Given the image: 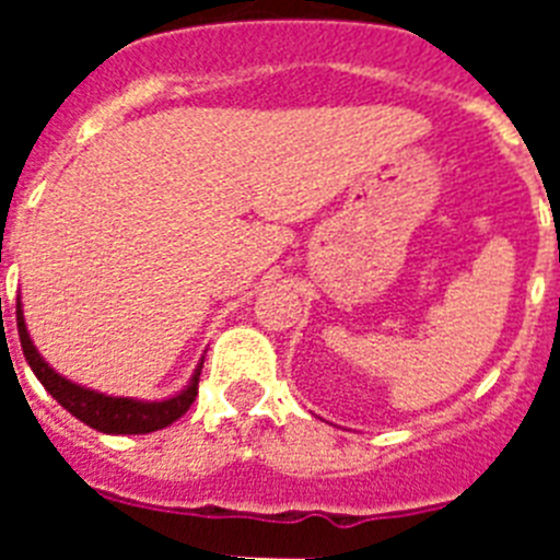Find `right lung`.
Segmentation results:
<instances>
[{
    "label": "right lung",
    "mask_w": 560,
    "mask_h": 560,
    "mask_svg": "<svg viewBox=\"0 0 560 560\" xmlns=\"http://www.w3.org/2000/svg\"><path fill=\"white\" fill-rule=\"evenodd\" d=\"M16 325H19V341H22L24 359L33 368V373L38 375V381L44 384L52 398L67 409L69 415H75L78 420H83L86 427L97 429V432L106 434H148L156 432V429L171 427L173 420H179L182 415L190 409V404L199 395V375H201V361L199 370L192 373L187 389H182L176 398L167 400H133V398H112V395L95 393V389H83L72 381L61 378L56 370H49L44 364V359L38 355V350L33 348L30 341L27 325H24L22 316V303H16Z\"/></svg>",
    "instance_id": "obj_1"
}]
</instances>
